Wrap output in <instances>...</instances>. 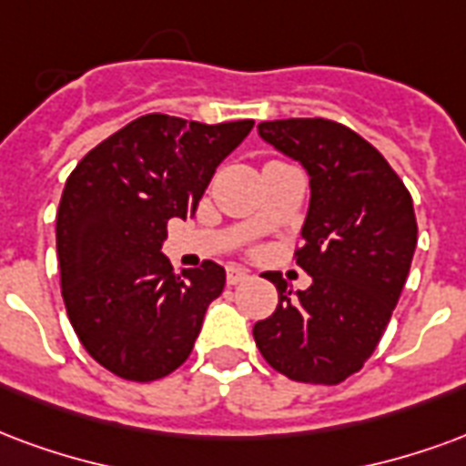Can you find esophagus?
<instances>
[{
	"instance_id": "34e87169",
	"label": "esophagus",
	"mask_w": 466,
	"mask_h": 466,
	"mask_svg": "<svg viewBox=\"0 0 466 466\" xmlns=\"http://www.w3.org/2000/svg\"><path fill=\"white\" fill-rule=\"evenodd\" d=\"M249 279V271H244L242 267H227V284L237 286L244 284Z\"/></svg>"
}]
</instances>
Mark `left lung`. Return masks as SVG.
Wrapping results in <instances>:
<instances>
[{
	"instance_id": "obj_1",
	"label": "left lung",
	"mask_w": 466,
	"mask_h": 466,
	"mask_svg": "<svg viewBox=\"0 0 466 466\" xmlns=\"http://www.w3.org/2000/svg\"><path fill=\"white\" fill-rule=\"evenodd\" d=\"M259 136L303 165L311 202L296 264L306 291L279 274V306L254 323V340L274 370L299 382L339 385L380 343L417 247L412 198L368 140L326 118L259 123Z\"/></svg>"
}]
</instances>
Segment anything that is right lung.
Returning <instances> with one entry per match:
<instances>
[{
	"instance_id": "obj_1",
	"label": "right lung",
	"mask_w": 466,
	"mask_h": 466,
	"mask_svg": "<svg viewBox=\"0 0 466 466\" xmlns=\"http://www.w3.org/2000/svg\"><path fill=\"white\" fill-rule=\"evenodd\" d=\"M251 127L254 120L207 126L147 113L68 175L56 215L61 296L93 360L123 380L177 370L222 294L219 264L175 274L160 249L167 219L195 215L217 165Z\"/></svg>"
}]
</instances>
